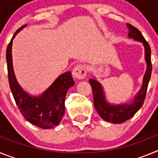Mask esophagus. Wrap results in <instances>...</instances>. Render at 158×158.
Listing matches in <instances>:
<instances>
[{"mask_svg":"<svg viewBox=\"0 0 158 158\" xmlns=\"http://www.w3.org/2000/svg\"><path fill=\"white\" fill-rule=\"evenodd\" d=\"M72 74L73 77L78 79V80L84 79L86 77V74H87V70H86L85 66L84 65H81V64L77 65L73 69Z\"/></svg>","mask_w":158,"mask_h":158,"instance_id":"obj_1","label":"esophagus"}]
</instances>
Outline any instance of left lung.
Returning <instances> with one entry per match:
<instances>
[{
    "mask_svg": "<svg viewBox=\"0 0 158 158\" xmlns=\"http://www.w3.org/2000/svg\"><path fill=\"white\" fill-rule=\"evenodd\" d=\"M127 27L130 31L128 35L130 38L143 43L145 47V58L147 63V69L143 79V85L137 96H135V100H133L131 104H125L120 105H111L106 102L104 93L102 90V86L100 85V83L94 79H89V81L93 90V104L95 108L103 119L113 123H122L128 120L140 109L146 99L148 84L150 80L152 73L151 49L149 43L141 34L139 29H137L130 23H127Z\"/></svg>",
    "mask_w": 158,
    "mask_h": 158,
    "instance_id": "obj_1",
    "label": "left lung"
}]
</instances>
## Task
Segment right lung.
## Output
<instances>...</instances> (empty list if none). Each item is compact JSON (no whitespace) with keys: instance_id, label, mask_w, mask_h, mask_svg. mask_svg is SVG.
I'll return each mask as SVG.
<instances>
[{"instance_id":"add662e5","label":"right lung","mask_w":158,"mask_h":158,"mask_svg":"<svg viewBox=\"0 0 158 158\" xmlns=\"http://www.w3.org/2000/svg\"><path fill=\"white\" fill-rule=\"evenodd\" d=\"M26 25L19 27L6 50L8 83L14 100L19 111L28 122L43 129L56 127L65 113V97L68 89L74 85L71 72H66L58 77L43 95L29 96L19 85L15 77L12 62V44L13 38Z\"/></svg>"}]
</instances>
